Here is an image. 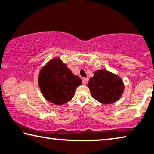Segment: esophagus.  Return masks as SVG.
Wrapping results in <instances>:
<instances>
[{
	"instance_id": "esophagus-1",
	"label": "esophagus",
	"mask_w": 154,
	"mask_h": 154,
	"mask_svg": "<svg viewBox=\"0 0 154 154\" xmlns=\"http://www.w3.org/2000/svg\"><path fill=\"white\" fill-rule=\"evenodd\" d=\"M88 78H83V84L86 85L87 83H88Z\"/></svg>"
}]
</instances>
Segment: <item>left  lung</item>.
<instances>
[{
	"label": "left lung",
	"instance_id": "1",
	"mask_svg": "<svg viewBox=\"0 0 154 154\" xmlns=\"http://www.w3.org/2000/svg\"><path fill=\"white\" fill-rule=\"evenodd\" d=\"M91 96L103 104H110L121 98L125 85L121 77L106 69L97 70L88 82Z\"/></svg>",
	"mask_w": 154,
	"mask_h": 154
}]
</instances>
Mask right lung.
I'll return each mask as SVG.
<instances>
[{
  "label": "right lung",
  "mask_w": 154,
  "mask_h": 154,
  "mask_svg": "<svg viewBox=\"0 0 154 154\" xmlns=\"http://www.w3.org/2000/svg\"><path fill=\"white\" fill-rule=\"evenodd\" d=\"M82 83V79L72 74L58 57L49 60L38 75V85L44 98L56 105H63L71 100Z\"/></svg>",
  "instance_id": "1"
}]
</instances>
